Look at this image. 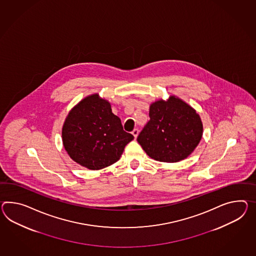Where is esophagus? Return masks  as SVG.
<instances>
[{"label":"esophagus","mask_w":256,"mask_h":256,"mask_svg":"<svg viewBox=\"0 0 256 256\" xmlns=\"http://www.w3.org/2000/svg\"><path fill=\"white\" fill-rule=\"evenodd\" d=\"M132 135L134 136V138H136L138 137V128H135L134 130L132 131Z\"/></svg>","instance_id":"1"}]
</instances>
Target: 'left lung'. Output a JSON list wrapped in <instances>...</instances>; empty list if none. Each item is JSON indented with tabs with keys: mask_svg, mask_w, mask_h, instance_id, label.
<instances>
[{
	"mask_svg": "<svg viewBox=\"0 0 256 256\" xmlns=\"http://www.w3.org/2000/svg\"><path fill=\"white\" fill-rule=\"evenodd\" d=\"M150 121L137 140L152 159L176 162L190 156L200 144L204 126L194 107L176 95L150 106Z\"/></svg>",
	"mask_w": 256,
	"mask_h": 256,
	"instance_id": "left-lung-1",
	"label": "left lung"
}]
</instances>
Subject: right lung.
I'll use <instances>...</instances> for the list:
<instances>
[{
	"label": "right lung",
	"instance_id": "add662e5",
	"mask_svg": "<svg viewBox=\"0 0 256 256\" xmlns=\"http://www.w3.org/2000/svg\"><path fill=\"white\" fill-rule=\"evenodd\" d=\"M133 138L112 114L111 104L99 94H90L78 102L62 128L64 150L74 162L90 170L106 168L118 162Z\"/></svg>",
	"mask_w": 256,
	"mask_h": 256
}]
</instances>
